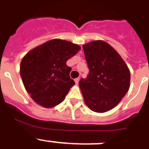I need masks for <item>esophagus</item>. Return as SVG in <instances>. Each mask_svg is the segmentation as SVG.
Instances as JSON below:
<instances>
[{"label": "esophagus", "instance_id": "esophagus-1", "mask_svg": "<svg viewBox=\"0 0 149 149\" xmlns=\"http://www.w3.org/2000/svg\"><path fill=\"white\" fill-rule=\"evenodd\" d=\"M79 82V78H76V79H75V82H76V85H78Z\"/></svg>", "mask_w": 149, "mask_h": 149}]
</instances>
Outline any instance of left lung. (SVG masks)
<instances>
[{"mask_svg": "<svg viewBox=\"0 0 149 149\" xmlns=\"http://www.w3.org/2000/svg\"><path fill=\"white\" fill-rule=\"evenodd\" d=\"M89 73L79 85L89 109L105 112L118 104L130 88V73L119 54L102 40L82 46Z\"/></svg>", "mask_w": 149, "mask_h": 149, "instance_id": "1", "label": "left lung"}]
</instances>
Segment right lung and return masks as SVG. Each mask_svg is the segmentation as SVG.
<instances>
[{
	"mask_svg": "<svg viewBox=\"0 0 149 149\" xmlns=\"http://www.w3.org/2000/svg\"><path fill=\"white\" fill-rule=\"evenodd\" d=\"M80 49L77 44L55 39L27 53L21 61L20 75L27 92L36 103L51 108L64 100L75 85L67 61Z\"/></svg>",
	"mask_w": 149,
	"mask_h": 149,
	"instance_id": "right-lung-1",
	"label": "right lung"
}]
</instances>
